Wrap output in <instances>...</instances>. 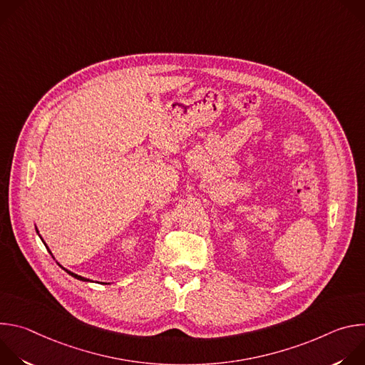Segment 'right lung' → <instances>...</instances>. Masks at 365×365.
<instances>
[{
    "instance_id": "1",
    "label": "right lung",
    "mask_w": 365,
    "mask_h": 365,
    "mask_svg": "<svg viewBox=\"0 0 365 365\" xmlns=\"http://www.w3.org/2000/svg\"><path fill=\"white\" fill-rule=\"evenodd\" d=\"M36 231H37V228H36ZM37 234H38V231H37ZM40 235V234H38ZM41 238V237H40ZM41 241H43V238H41ZM44 242V241H43ZM50 252V251H48ZM51 254V252H50ZM72 277H75V279H78V280H82V282H89V279H85V277H82V276H78V274H75V273H72V272H69V270H66Z\"/></svg>"
}]
</instances>
